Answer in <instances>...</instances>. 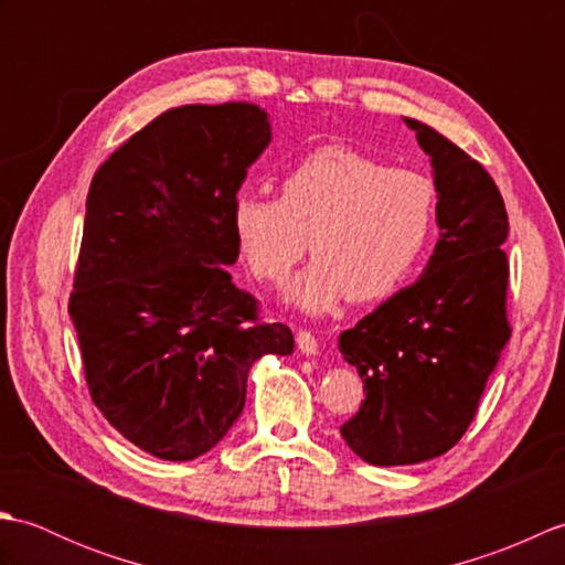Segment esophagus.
Here are the masks:
<instances>
[{
    "label": "esophagus",
    "mask_w": 565,
    "mask_h": 565,
    "mask_svg": "<svg viewBox=\"0 0 565 565\" xmlns=\"http://www.w3.org/2000/svg\"><path fill=\"white\" fill-rule=\"evenodd\" d=\"M296 344H298V352H301L303 356H316L318 354L316 334H310L308 330H301L296 334Z\"/></svg>",
    "instance_id": "esophagus-1"
}]
</instances>
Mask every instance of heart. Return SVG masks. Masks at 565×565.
<instances>
[{"mask_svg":"<svg viewBox=\"0 0 565 565\" xmlns=\"http://www.w3.org/2000/svg\"><path fill=\"white\" fill-rule=\"evenodd\" d=\"M231 221L262 281L281 284L310 245L316 259L284 298L322 316L344 296L376 301L398 289L435 233L437 186L423 172L326 146L284 177L281 199L237 196Z\"/></svg>","mask_w":565,"mask_h":565,"instance_id":"b5f03b06","label":"heart"}]
</instances>
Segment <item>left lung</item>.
<instances>
[{
  "label": "left lung",
  "instance_id": "8db88e82",
  "mask_svg": "<svg viewBox=\"0 0 565 565\" xmlns=\"http://www.w3.org/2000/svg\"><path fill=\"white\" fill-rule=\"evenodd\" d=\"M429 154L439 239L419 279L340 334L366 398L340 427L359 459L407 466L449 451L510 340L505 316L510 223L481 164L439 130L403 116Z\"/></svg>",
  "mask_w": 565,
  "mask_h": 565
}]
</instances>
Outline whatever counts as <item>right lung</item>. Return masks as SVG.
Segmentation results:
<instances>
[{
  "label": "right lung",
  "mask_w": 565,
  "mask_h": 565,
  "mask_svg": "<svg viewBox=\"0 0 565 565\" xmlns=\"http://www.w3.org/2000/svg\"><path fill=\"white\" fill-rule=\"evenodd\" d=\"M269 142L257 104H186L92 179L70 318L94 405L158 459L211 451L243 413L252 364L294 352L291 330L259 322L227 274L233 203Z\"/></svg>",
  "instance_id": "obj_1"
}]
</instances>
